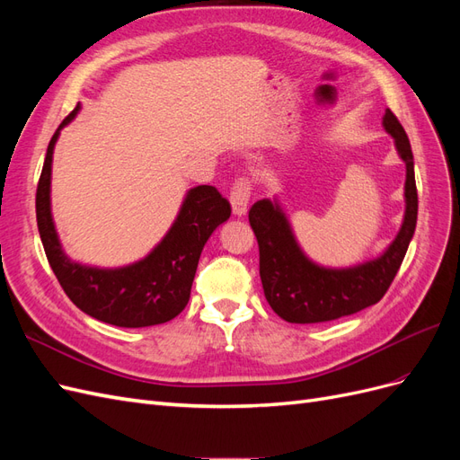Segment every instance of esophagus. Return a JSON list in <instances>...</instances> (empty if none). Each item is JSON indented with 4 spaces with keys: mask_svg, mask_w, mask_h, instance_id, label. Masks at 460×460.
I'll return each instance as SVG.
<instances>
[{
    "mask_svg": "<svg viewBox=\"0 0 460 460\" xmlns=\"http://www.w3.org/2000/svg\"><path fill=\"white\" fill-rule=\"evenodd\" d=\"M249 196H252V184H249L247 178H238L232 186L230 191V203H232V213L235 217H243L247 213Z\"/></svg>",
    "mask_w": 460,
    "mask_h": 460,
    "instance_id": "esophagus-1",
    "label": "esophagus"
}]
</instances>
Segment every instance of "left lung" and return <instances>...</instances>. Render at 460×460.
<instances>
[{
	"label": "left lung",
	"mask_w": 460,
	"mask_h": 460,
	"mask_svg": "<svg viewBox=\"0 0 460 460\" xmlns=\"http://www.w3.org/2000/svg\"><path fill=\"white\" fill-rule=\"evenodd\" d=\"M382 124L394 137L395 149L407 169L405 217L395 240L382 255L345 269L323 267L303 253L278 199H261L249 211V225L259 243L264 297L272 311L291 324L328 323L378 303L405 259L419 215L414 159L405 128L389 109Z\"/></svg>",
	"instance_id": "left-lung-1"
}]
</instances>
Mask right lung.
I'll return each instance as SVG.
<instances>
[{"instance_id":"obj_1","label":"right lung","mask_w":460,"mask_h":460,"mask_svg":"<svg viewBox=\"0 0 460 460\" xmlns=\"http://www.w3.org/2000/svg\"><path fill=\"white\" fill-rule=\"evenodd\" d=\"M80 105L55 130L36 190V220L49 267L80 311L120 328H144L169 323L190 301L193 276L203 245L230 218V203L213 186L191 188L176 220L151 252L119 269H100L66 257L51 217V163L61 130Z\"/></svg>"}]
</instances>
